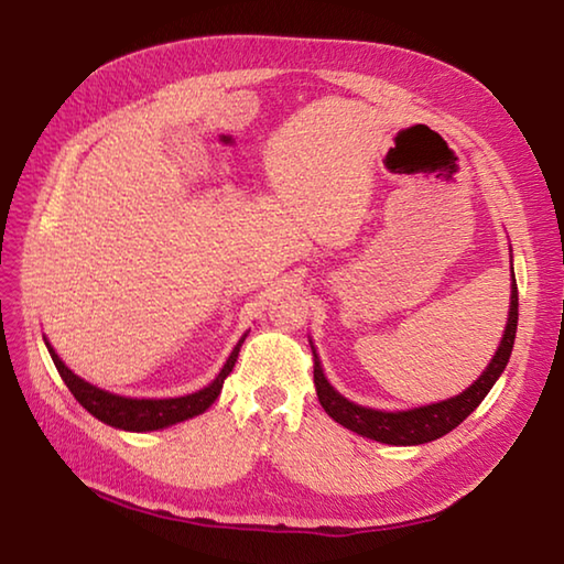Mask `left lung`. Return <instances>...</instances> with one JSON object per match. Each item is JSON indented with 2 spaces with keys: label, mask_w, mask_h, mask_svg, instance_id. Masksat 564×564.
I'll use <instances>...</instances> for the list:
<instances>
[{
  "label": "left lung",
  "mask_w": 564,
  "mask_h": 564,
  "mask_svg": "<svg viewBox=\"0 0 564 564\" xmlns=\"http://www.w3.org/2000/svg\"><path fill=\"white\" fill-rule=\"evenodd\" d=\"M516 325H518V285L513 279L509 323H506L503 339H501L499 349H496V355L487 367V371H484L467 391L455 395V399L440 401L433 405H423V408H413V411H395V413L373 411V408L357 405V403L347 401L345 395H339L333 386L327 383L323 367H319V359L313 349V361H315L313 377H315L319 405H323L325 413L329 417H335L339 425H345L347 430H355L357 435L377 440V443H386V445L430 443V440H437V437L447 435L449 430H455L474 411V408L487 399L491 386L496 383V379L501 377L506 364H509V357L513 351V339H516Z\"/></svg>",
  "instance_id": "8db88e82"
}]
</instances>
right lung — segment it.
Segmentation results:
<instances>
[{"instance_id":"obj_1","label":"right lung","mask_w":564,"mask_h":564,"mask_svg":"<svg viewBox=\"0 0 564 564\" xmlns=\"http://www.w3.org/2000/svg\"><path fill=\"white\" fill-rule=\"evenodd\" d=\"M245 337H241L239 345L231 349V355L223 367V371L217 373V379L209 383L207 389L191 393V395H181V399H161V401H156V399H124V395L107 393L102 389H97V386L83 381L80 377H75V373L65 367V364L58 359V355L51 349L48 341H46V347L51 351L55 369H58V373H61V379L75 395V401L80 403L87 413H93L97 421H102L112 427L131 430V433H147V430H159V427L181 423V421H187V417L205 413L207 408L215 403L219 391H223V383L229 377V371L235 369V361L239 357V347H241V341H245Z\"/></svg>"}]
</instances>
